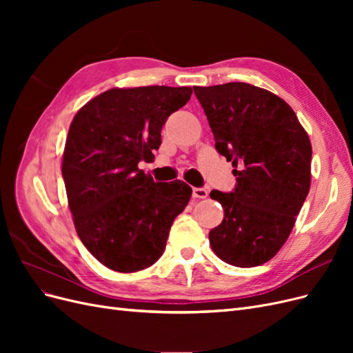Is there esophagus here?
<instances>
[{
    "label": "esophagus",
    "instance_id": "1",
    "mask_svg": "<svg viewBox=\"0 0 353 353\" xmlns=\"http://www.w3.org/2000/svg\"><path fill=\"white\" fill-rule=\"evenodd\" d=\"M193 197L194 199H206L208 197V190L206 188H197L194 187L193 188Z\"/></svg>",
    "mask_w": 353,
    "mask_h": 353
}]
</instances>
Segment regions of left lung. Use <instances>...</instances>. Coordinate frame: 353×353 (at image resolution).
<instances>
[{"mask_svg":"<svg viewBox=\"0 0 353 353\" xmlns=\"http://www.w3.org/2000/svg\"><path fill=\"white\" fill-rule=\"evenodd\" d=\"M218 153L231 160L237 185L210 191L223 219L209 232L219 259L252 268L272 259L294 227L311 188L312 145L279 95L245 82L194 87Z\"/></svg>","mask_w":353,"mask_h":353,"instance_id":"8db88e82","label":"left lung"}]
</instances>
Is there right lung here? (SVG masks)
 <instances>
[{"label": "right lung", "mask_w": 353, "mask_h": 353, "mask_svg": "<svg viewBox=\"0 0 353 353\" xmlns=\"http://www.w3.org/2000/svg\"><path fill=\"white\" fill-rule=\"evenodd\" d=\"M190 87L112 88L74 114L63 153L73 223L85 248L108 268L135 272L162 256L170 225L193 190L154 183L138 168L162 144L168 117L190 100Z\"/></svg>", "instance_id": "obj_1"}]
</instances>
